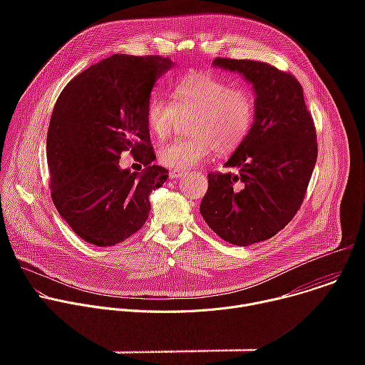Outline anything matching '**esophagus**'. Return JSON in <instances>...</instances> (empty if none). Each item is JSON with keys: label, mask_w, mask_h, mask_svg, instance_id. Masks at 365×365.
Instances as JSON below:
<instances>
[{"label": "esophagus", "mask_w": 365, "mask_h": 365, "mask_svg": "<svg viewBox=\"0 0 365 365\" xmlns=\"http://www.w3.org/2000/svg\"><path fill=\"white\" fill-rule=\"evenodd\" d=\"M183 170H178V169H173V170H170V173H169V176L172 178V179H179V178H182L183 176Z\"/></svg>", "instance_id": "1"}]
</instances>
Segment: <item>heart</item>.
I'll list each match as a JSON object with an SVG mask.
<instances>
[{"mask_svg": "<svg viewBox=\"0 0 365 365\" xmlns=\"http://www.w3.org/2000/svg\"><path fill=\"white\" fill-rule=\"evenodd\" d=\"M172 96L173 102L151 98L145 110V124L160 140L173 134L180 117L192 114L190 135L173 140L159 151L162 165L170 169L193 168L214 151L231 154L251 130L255 101L244 86H231L211 73L189 72L173 83Z\"/></svg>", "mask_w": 365, "mask_h": 365, "instance_id": "obj_1", "label": "heart"}]
</instances>
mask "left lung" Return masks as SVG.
I'll list each match as a JSON object with an SVG mask.
<instances>
[{"label":"left lung","instance_id":"obj_1","mask_svg":"<svg viewBox=\"0 0 365 365\" xmlns=\"http://www.w3.org/2000/svg\"><path fill=\"white\" fill-rule=\"evenodd\" d=\"M214 65L252 83L255 117L224 165L238 172L207 175L199 210L222 240L245 247L272 238L299 211L318 158L317 128L292 73L242 59L217 58Z\"/></svg>","mask_w":365,"mask_h":365}]
</instances>
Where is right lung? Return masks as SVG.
Instances as JSON below:
<instances>
[{
  "label": "right lung",
  "instance_id": "right-lung-1",
  "mask_svg": "<svg viewBox=\"0 0 365 365\" xmlns=\"http://www.w3.org/2000/svg\"><path fill=\"white\" fill-rule=\"evenodd\" d=\"M172 66L158 55H113L75 76L55 103L46 143L50 196L89 244L115 245L137 232L150 193L168 180V169L151 165L145 110L155 81ZM128 149L146 166L141 174L119 169Z\"/></svg>",
  "mask_w": 365,
  "mask_h": 365
}]
</instances>
